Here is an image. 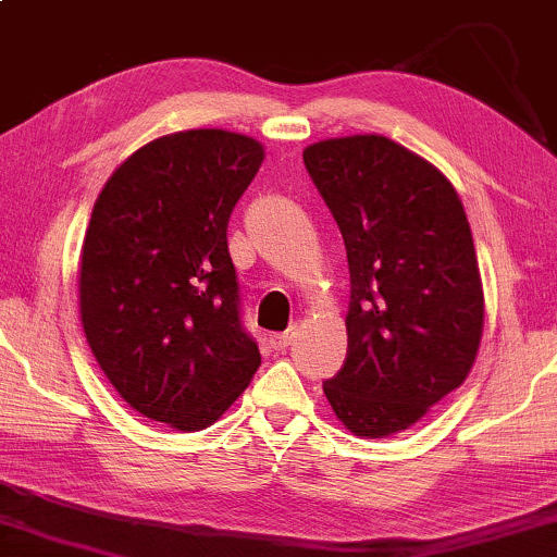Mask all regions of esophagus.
Listing matches in <instances>:
<instances>
[{"label": "esophagus", "mask_w": 557, "mask_h": 557, "mask_svg": "<svg viewBox=\"0 0 557 557\" xmlns=\"http://www.w3.org/2000/svg\"><path fill=\"white\" fill-rule=\"evenodd\" d=\"M297 330H300V327L293 325L287 332H277V335H272L270 337L272 350H285V347H289V343H293L295 335H297Z\"/></svg>", "instance_id": "obj_1"}]
</instances>
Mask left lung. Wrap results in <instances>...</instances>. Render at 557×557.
I'll use <instances>...</instances> for the list:
<instances>
[{
	"label": "left lung",
	"mask_w": 557,
	"mask_h": 557,
	"mask_svg": "<svg viewBox=\"0 0 557 557\" xmlns=\"http://www.w3.org/2000/svg\"><path fill=\"white\" fill-rule=\"evenodd\" d=\"M302 160L350 264L347 358L322 389L352 435L403 433L465 383L483 337L462 202L443 172L383 135L322 139Z\"/></svg>",
	"instance_id": "obj_1"
}]
</instances>
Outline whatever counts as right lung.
Masks as SVG:
<instances>
[{"mask_svg":"<svg viewBox=\"0 0 557 557\" xmlns=\"http://www.w3.org/2000/svg\"><path fill=\"white\" fill-rule=\"evenodd\" d=\"M264 160L257 139L187 129L139 147L99 193L79 262V312L132 410L189 433L250 385L260 350L239 320L227 222Z\"/></svg>","mask_w":557,"mask_h":557,"instance_id":"obj_1","label":"right lung"}]
</instances>
